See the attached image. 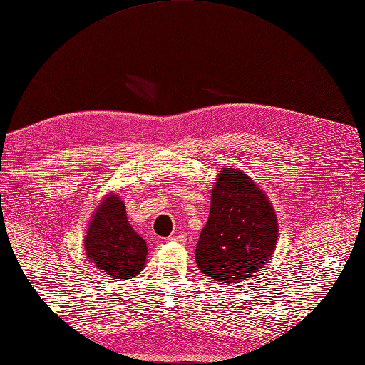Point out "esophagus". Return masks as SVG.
<instances>
[{"label":"esophagus","mask_w":365,"mask_h":365,"mask_svg":"<svg viewBox=\"0 0 365 365\" xmlns=\"http://www.w3.org/2000/svg\"><path fill=\"white\" fill-rule=\"evenodd\" d=\"M168 240L170 242H178V243H185L186 242V237L183 235V234H173V235H170L168 237Z\"/></svg>","instance_id":"34e87169"}]
</instances>
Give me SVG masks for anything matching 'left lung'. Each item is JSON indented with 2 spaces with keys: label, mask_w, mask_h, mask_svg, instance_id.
Listing matches in <instances>:
<instances>
[{
  "label": "left lung",
  "mask_w": 365,
  "mask_h": 365,
  "mask_svg": "<svg viewBox=\"0 0 365 365\" xmlns=\"http://www.w3.org/2000/svg\"><path fill=\"white\" fill-rule=\"evenodd\" d=\"M276 242L277 217L265 194L247 174L222 170L195 250L200 270L217 282L239 283L262 270Z\"/></svg>",
  "instance_id": "8db88e82"
}]
</instances>
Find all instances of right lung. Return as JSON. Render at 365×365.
Segmentation results:
<instances>
[{"label": "right lung", "instance_id": "add662e5", "mask_svg": "<svg viewBox=\"0 0 365 365\" xmlns=\"http://www.w3.org/2000/svg\"><path fill=\"white\" fill-rule=\"evenodd\" d=\"M85 247L95 267L113 279L138 274L148 255L146 242L131 228L118 195H110L100 204L88 228Z\"/></svg>", "mask_w": 365, "mask_h": 365}]
</instances>
